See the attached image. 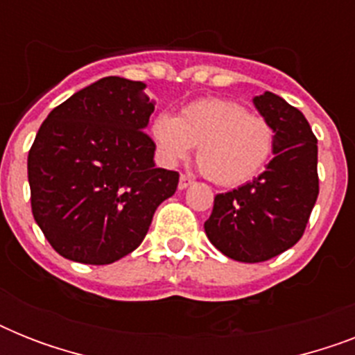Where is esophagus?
I'll return each instance as SVG.
<instances>
[{
    "label": "esophagus",
    "mask_w": 355,
    "mask_h": 355,
    "mask_svg": "<svg viewBox=\"0 0 355 355\" xmlns=\"http://www.w3.org/2000/svg\"><path fill=\"white\" fill-rule=\"evenodd\" d=\"M191 182H193V180H191L188 175H180V180H178V188L186 189L188 186H191Z\"/></svg>",
    "instance_id": "esophagus-1"
}]
</instances>
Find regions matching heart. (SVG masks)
I'll return each mask as SVG.
<instances>
[{"label": "heart", "instance_id": "b5f03b06", "mask_svg": "<svg viewBox=\"0 0 355 355\" xmlns=\"http://www.w3.org/2000/svg\"><path fill=\"white\" fill-rule=\"evenodd\" d=\"M156 156L177 166L197 145L200 169L211 182L234 188L252 180L272 155L275 130L259 116L228 99H197L178 112L158 114L150 123Z\"/></svg>", "mask_w": 355, "mask_h": 355}]
</instances>
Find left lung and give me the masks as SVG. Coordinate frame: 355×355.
<instances>
[{
  "label": "left lung",
  "mask_w": 355,
  "mask_h": 355,
  "mask_svg": "<svg viewBox=\"0 0 355 355\" xmlns=\"http://www.w3.org/2000/svg\"><path fill=\"white\" fill-rule=\"evenodd\" d=\"M252 101L275 130V158L254 180L216 195L205 223L211 245L245 263L267 261L291 248L319 197L317 138L308 119L272 92Z\"/></svg>",
  "instance_id": "1"
}]
</instances>
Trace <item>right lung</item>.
Masks as SVG:
<instances>
[{"label": "right lung", "mask_w": 355, "mask_h": 355, "mask_svg": "<svg viewBox=\"0 0 355 355\" xmlns=\"http://www.w3.org/2000/svg\"><path fill=\"white\" fill-rule=\"evenodd\" d=\"M155 101L139 80L105 77L53 108L27 158L36 225L60 256L118 261L139 247L178 173L155 166L144 128Z\"/></svg>", "instance_id": "right-lung-1"}]
</instances>
